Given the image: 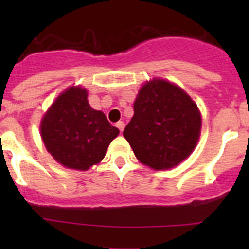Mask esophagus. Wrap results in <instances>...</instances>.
Masks as SVG:
<instances>
[{
  "instance_id": "1",
  "label": "esophagus",
  "mask_w": 249,
  "mask_h": 249,
  "mask_svg": "<svg viewBox=\"0 0 249 249\" xmlns=\"http://www.w3.org/2000/svg\"><path fill=\"white\" fill-rule=\"evenodd\" d=\"M117 127H118V129L120 130V131L123 132V130H124V127H125V123H124V122H122V120H120V122H118V123H117Z\"/></svg>"
}]
</instances>
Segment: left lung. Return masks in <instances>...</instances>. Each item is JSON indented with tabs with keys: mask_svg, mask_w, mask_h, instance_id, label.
Wrapping results in <instances>:
<instances>
[{
	"mask_svg": "<svg viewBox=\"0 0 249 249\" xmlns=\"http://www.w3.org/2000/svg\"><path fill=\"white\" fill-rule=\"evenodd\" d=\"M200 129L201 115L194 101L172 83L157 79L141 88L123 135L142 164L166 170L189 157Z\"/></svg>",
	"mask_w": 249,
	"mask_h": 249,
	"instance_id": "1",
	"label": "left lung"
}]
</instances>
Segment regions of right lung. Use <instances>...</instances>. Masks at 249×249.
<instances>
[{"label":"right lung","mask_w":249,"mask_h":249,"mask_svg":"<svg viewBox=\"0 0 249 249\" xmlns=\"http://www.w3.org/2000/svg\"><path fill=\"white\" fill-rule=\"evenodd\" d=\"M48 152L69 169L88 170L104 159L109 143L119 135L106 115L88 102V92L69 88L52 105L41 123Z\"/></svg>","instance_id":"right-lung-1"}]
</instances>
